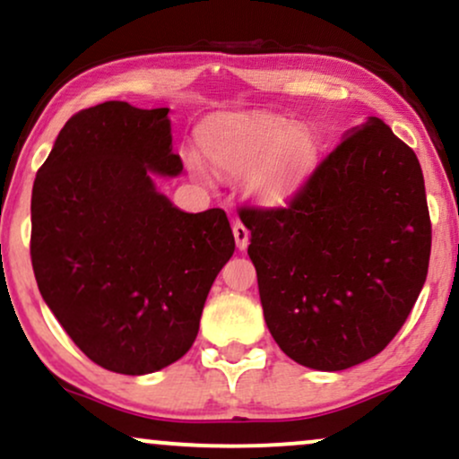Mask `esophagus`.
Masks as SVG:
<instances>
[{
    "instance_id": "1",
    "label": "esophagus",
    "mask_w": 459,
    "mask_h": 459,
    "mask_svg": "<svg viewBox=\"0 0 459 459\" xmlns=\"http://www.w3.org/2000/svg\"><path fill=\"white\" fill-rule=\"evenodd\" d=\"M233 235H235V244L239 250H246L247 244H250V230L246 229V224L235 222L233 224Z\"/></svg>"
}]
</instances>
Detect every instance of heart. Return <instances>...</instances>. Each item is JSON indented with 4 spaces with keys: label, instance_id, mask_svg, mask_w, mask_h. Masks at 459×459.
<instances>
[{
    "label": "heart",
    "instance_id": "b5f03b06",
    "mask_svg": "<svg viewBox=\"0 0 459 459\" xmlns=\"http://www.w3.org/2000/svg\"><path fill=\"white\" fill-rule=\"evenodd\" d=\"M207 162L222 175L252 173L250 187L258 201L282 205L316 167L318 141L307 128L269 113H235L207 121L201 130Z\"/></svg>",
    "mask_w": 459,
    "mask_h": 459
}]
</instances>
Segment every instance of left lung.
Returning <instances> with one entry per match:
<instances>
[{"instance_id":"1","label":"left lung","mask_w":459,"mask_h":459,"mask_svg":"<svg viewBox=\"0 0 459 459\" xmlns=\"http://www.w3.org/2000/svg\"><path fill=\"white\" fill-rule=\"evenodd\" d=\"M264 323L292 361L338 372L378 355L425 284L432 222L419 160L369 117L286 207H241Z\"/></svg>"}]
</instances>
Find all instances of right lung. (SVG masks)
Here are the masks:
<instances>
[{
	"label": "right lung",
	"instance_id": "right-lung-1",
	"mask_svg": "<svg viewBox=\"0 0 459 459\" xmlns=\"http://www.w3.org/2000/svg\"><path fill=\"white\" fill-rule=\"evenodd\" d=\"M169 108L110 100L65 121L31 190V267L65 333L104 369L141 377L195 344L235 252L222 209L186 213L152 173L179 175Z\"/></svg>",
	"mask_w": 459,
	"mask_h": 459
}]
</instances>
